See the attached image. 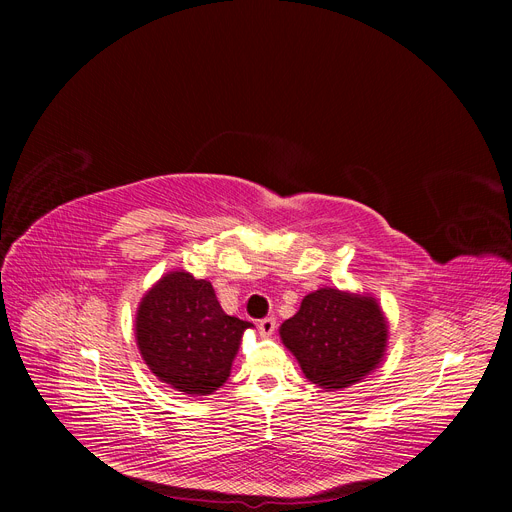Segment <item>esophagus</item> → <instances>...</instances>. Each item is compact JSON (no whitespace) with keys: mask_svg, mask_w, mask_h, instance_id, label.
I'll return each instance as SVG.
<instances>
[{"mask_svg":"<svg viewBox=\"0 0 512 512\" xmlns=\"http://www.w3.org/2000/svg\"><path fill=\"white\" fill-rule=\"evenodd\" d=\"M261 336H272L276 332V317H265L257 324Z\"/></svg>","mask_w":512,"mask_h":512,"instance_id":"1","label":"esophagus"}]
</instances>
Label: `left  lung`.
<instances>
[{
    "instance_id": "8db88e82",
    "label": "left lung",
    "mask_w": 512,
    "mask_h": 512,
    "mask_svg": "<svg viewBox=\"0 0 512 512\" xmlns=\"http://www.w3.org/2000/svg\"><path fill=\"white\" fill-rule=\"evenodd\" d=\"M280 338L309 382L338 390L361 382L382 363L388 321L367 294L319 288L280 326Z\"/></svg>"
}]
</instances>
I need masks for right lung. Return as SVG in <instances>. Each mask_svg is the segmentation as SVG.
Masks as SVG:
<instances>
[{
    "label": "right lung",
    "mask_w": 512,
    "mask_h": 512,
    "mask_svg": "<svg viewBox=\"0 0 512 512\" xmlns=\"http://www.w3.org/2000/svg\"><path fill=\"white\" fill-rule=\"evenodd\" d=\"M251 326L224 313L211 282L180 270L145 294L134 332L143 361L161 382L205 396L230 378L242 332Z\"/></svg>",
    "instance_id": "right-lung-1"
}]
</instances>
